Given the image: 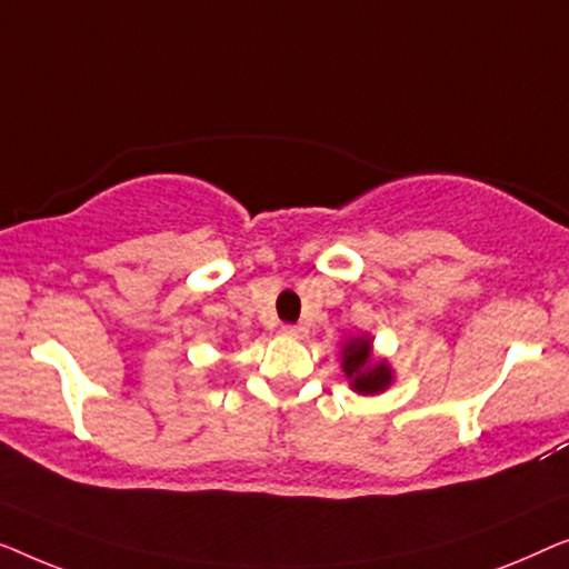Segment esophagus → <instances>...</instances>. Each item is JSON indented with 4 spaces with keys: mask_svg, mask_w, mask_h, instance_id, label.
<instances>
[{
    "mask_svg": "<svg viewBox=\"0 0 569 569\" xmlns=\"http://www.w3.org/2000/svg\"><path fill=\"white\" fill-rule=\"evenodd\" d=\"M281 332L286 335V338H303V335H307V327H303V325H283Z\"/></svg>",
    "mask_w": 569,
    "mask_h": 569,
    "instance_id": "esophagus-1",
    "label": "esophagus"
}]
</instances>
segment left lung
Returning a JSON list of instances; mask_svg holds the SVG:
<instances>
[{"mask_svg":"<svg viewBox=\"0 0 569 569\" xmlns=\"http://www.w3.org/2000/svg\"><path fill=\"white\" fill-rule=\"evenodd\" d=\"M342 371L353 379V389L361 395H379L391 381L387 363H371V342L363 338L350 340L342 350Z\"/></svg>","mask_w":569,"mask_h":569,"instance_id":"left-lung-1","label":"left lung"}]
</instances>
